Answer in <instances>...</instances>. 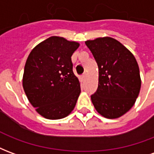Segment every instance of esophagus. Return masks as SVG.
I'll list each match as a JSON object with an SVG mask.
<instances>
[{"label": "esophagus", "instance_id": "obj_1", "mask_svg": "<svg viewBox=\"0 0 154 154\" xmlns=\"http://www.w3.org/2000/svg\"><path fill=\"white\" fill-rule=\"evenodd\" d=\"M86 78H87V75H86V74H84V75H82V76L81 77V79H82V81H85L86 80Z\"/></svg>", "mask_w": 154, "mask_h": 154}]
</instances>
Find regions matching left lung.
Returning a JSON list of instances; mask_svg holds the SVG:
<instances>
[{
    "label": "left lung",
    "mask_w": 154,
    "mask_h": 154,
    "mask_svg": "<svg viewBox=\"0 0 154 154\" xmlns=\"http://www.w3.org/2000/svg\"><path fill=\"white\" fill-rule=\"evenodd\" d=\"M99 69L98 88L91 96L95 109L108 119H117L134 105L141 87L135 57L119 41L110 37L85 42Z\"/></svg>",
    "instance_id": "1"
}]
</instances>
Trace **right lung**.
<instances>
[{"instance_id":"add662e5","label":"right lung","mask_w":154,"mask_h":154,"mask_svg":"<svg viewBox=\"0 0 154 154\" xmlns=\"http://www.w3.org/2000/svg\"><path fill=\"white\" fill-rule=\"evenodd\" d=\"M79 43L52 36L36 45L26 60L23 88L35 110L48 119H59L73 110L81 93L71 57Z\"/></svg>"}]
</instances>
